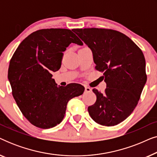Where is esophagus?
Returning <instances> with one entry per match:
<instances>
[{
	"label": "esophagus",
	"mask_w": 157,
	"mask_h": 157,
	"mask_svg": "<svg viewBox=\"0 0 157 157\" xmlns=\"http://www.w3.org/2000/svg\"><path fill=\"white\" fill-rule=\"evenodd\" d=\"M91 88H89V87H85V92H91Z\"/></svg>",
	"instance_id": "obj_1"
}]
</instances>
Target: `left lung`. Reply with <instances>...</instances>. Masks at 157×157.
I'll return each mask as SVG.
<instances>
[{
  "label": "left lung",
  "mask_w": 157,
  "mask_h": 157,
  "mask_svg": "<svg viewBox=\"0 0 157 157\" xmlns=\"http://www.w3.org/2000/svg\"><path fill=\"white\" fill-rule=\"evenodd\" d=\"M73 31L92 51L96 69L104 73L106 89H94L95 104L88 107L98 124L117 125L130 116L146 82V61L142 51L128 36L105 29H76Z\"/></svg>",
  "instance_id": "1"
}]
</instances>
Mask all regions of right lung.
I'll list each match as a JSON object with an SVG mask.
<instances>
[{"mask_svg":"<svg viewBox=\"0 0 157 157\" xmlns=\"http://www.w3.org/2000/svg\"><path fill=\"white\" fill-rule=\"evenodd\" d=\"M71 43L83 45L69 29L38 30L21 43L10 61L13 96L23 115L38 128L59 124L68 101L84 91L79 83L58 87L52 78L51 73L61 68L63 52Z\"/></svg>","mask_w":157,"mask_h":157,"instance_id":"1","label":"right lung"}]
</instances>
